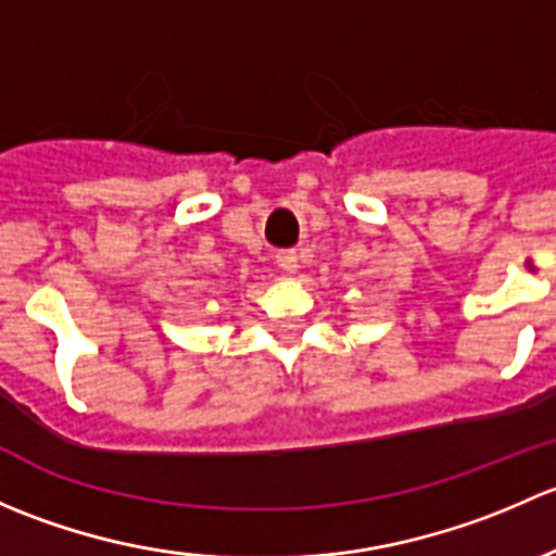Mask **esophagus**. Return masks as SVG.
<instances>
[{
    "label": "esophagus",
    "mask_w": 556,
    "mask_h": 556,
    "mask_svg": "<svg viewBox=\"0 0 556 556\" xmlns=\"http://www.w3.org/2000/svg\"><path fill=\"white\" fill-rule=\"evenodd\" d=\"M277 266L282 268L285 274H293L295 268H299V255H295V250L277 252Z\"/></svg>",
    "instance_id": "esophagus-1"
}]
</instances>
